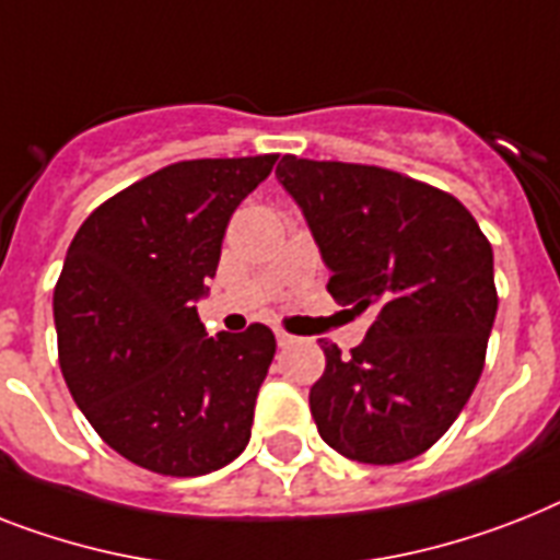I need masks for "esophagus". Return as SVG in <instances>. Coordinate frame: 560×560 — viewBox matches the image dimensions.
<instances>
[{
  "mask_svg": "<svg viewBox=\"0 0 560 560\" xmlns=\"http://www.w3.org/2000/svg\"><path fill=\"white\" fill-rule=\"evenodd\" d=\"M295 339L290 334H284V330H276V345H279V348H288V345H293Z\"/></svg>",
  "mask_w": 560,
  "mask_h": 560,
  "instance_id": "34e87169",
  "label": "esophagus"
}]
</instances>
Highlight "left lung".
Wrapping results in <instances>:
<instances>
[{"instance_id":"8db88e82","label":"left lung","mask_w":560,"mask_h":560,"mask_svg":"<svg viewBox=\"0 0 560 560\" xmlns=\"http://www.w3.org/2000/svg\"><path fill=\"white\" fill-rule=\"evenodd\" d=\"M330 270L327 293L374 311L351 357L319 339L325 374L311 388L322 440L371 466L411 460L469 402L492 334V244L457 198L380 166H276Z\"/></svg>"}]
</instances>
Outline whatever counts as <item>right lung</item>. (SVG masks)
Returning a JSON list of instances; mask_svg holds the SVG:
<instances>
[{"label": "right lung", "instance_id": "add662e5", "mask_svg": "<svg viewBox=\"0 0 560 560\" xmlns=\"http://www.w3.org/2000/svg\"><path fill=\"white\" fill-rule=\"evenodd\" d=\"M272 163H172L94 209L68 247L54 290L59 368L94 431L143 469L209 475L249 443L276 336H207L198 302L235 207Z\"/></svg>", "mask_w": 560, "mask_h": 560}]
</instances>
